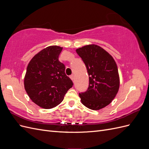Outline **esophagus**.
I'll use <instances>...</instances> for the list:
<instances>
[{
	"label": "esophagus",
	"mask_w": 149,
	"mask_h": 149,
	"mask_svg": "<svg viewBox=\"0 0 149 149\" xmlns=\"http://www.w3.org/2000/svg\"><path fill=\"white\" fill-rule=\"evenodd\" d=\"M70 78H71V79L72 81H74V76L73 74L71 75V76H70Z\"/></svg>",
	"instance_id": "obj_1"
}]
</instances>
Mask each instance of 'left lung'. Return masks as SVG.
<instances>
[{
  "mask_svg": "<svg viewBox=\"0 0 149 149\" xmlns=\"http://www.w3.org/2000/svg\"><path fill=\"white\" fill-rule=\"evenodd\" d=\"M86 66L89 84L86 92L79 93L84 106L100 110L112 102L118 93L120 78L116 63L101 47L89 44L76 49Z\"/></svg>",
  "mask_w": 149,
  "mask_h": 149,
  "instance_id": "8db88e82",
  "label": "left lung"
}]
</instances>
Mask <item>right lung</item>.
Here are the masks:
<instances>
[{"label":"right lung","instance_id":"1","mask_svg":"<svg viewBox=\"0 0 149 149\" xmlns=\"http://www.w3.org/2000/svg\"><path fill=\"white\" fill-rule=\"evenodd\" d=\"M63 47L49 46L31 58L24 77V88L35 104L52 109L63 101L73 85L65 74V65L58 60Z\"/></svg>","mask_w":149,"mask_h":149}]
</instances>
